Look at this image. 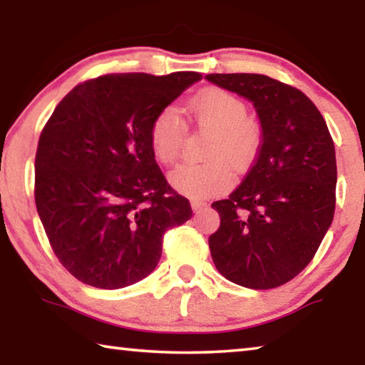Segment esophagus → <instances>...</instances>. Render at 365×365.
<instances>
[{
  "instance_id": "esophagus-1",
  "label": "esophagus",
  "mask_w": 365,
  "mask_h": 365,
  "mask_svg": "<svg viewBox=\"0 0 365 365\" xmlns=\"http://www.w3.org/2000/svg\"><path fill=\"white\" fill-rule=\"evenodd\" d=\"M205 207H207L206 202L197 201V200L191 201V209H193V212H200V211H202V209H205Z\"/></svg>"
}]
</instances>
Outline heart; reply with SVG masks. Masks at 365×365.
I'll return each mask as SVG.
<instances>
[{"instance_id":"obj_1","label":"heart","mask_w":365,"mask_h":365,"mask_svg":"<svg viewBox=\"0 0 365 365\" xmlns=\"http://www.w3.org/2000/svg\"><path fill=\"white\" fill-rule=\"evenodd\" d=\"M188 113L201 130L212 133L206 164H188L170 172L169 182L190 197H207L232 187L237 169L248 165L261 145V128L246 117V104L222 88H207L190 101ZM150 143L159 163L174 164L185 143V125L175 108H164L150 127Z\"/></svg>"}]
</instances>
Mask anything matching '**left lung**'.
Listing matches in <instances>:
<instances>
[{"mask_svg":"<svg viewBox=\"0 0 365 365\" xmlns=\"http://www.w3.org/2000/svg\"><path fill=\"white\" fill-rule=\"evenodd\" d=\"M252 103L262 143L242 185L212 202L215 267L237 285L280 287L312 261L335 214V145L322 114L298 88L262 73H209Z\"/></svg>","mask_w":365,"mask_h":365,"instance_id":"obj_1","label":"left lung"}]
</instances>
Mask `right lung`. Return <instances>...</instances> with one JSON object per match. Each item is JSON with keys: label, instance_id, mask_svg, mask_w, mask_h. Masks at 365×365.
<instances>
[{"label": "right lung", "instance_id": "obj_1", "mask_svg": "<svg viewBox=\"0 0 365 365\" xmlns=\"http://www.w3.org/2000/svg\"><path fill=\"white\" fill-rule=\"evenodd\" d=\"M201 78L109 73L77 85L49 117L35 158L36 211L54 255L80 282L117 289L143 280L165 230L193 215L158 168L150 127Z\"/></svg>", "mask_w": 365, "mask_h": 365}]
</instances>
